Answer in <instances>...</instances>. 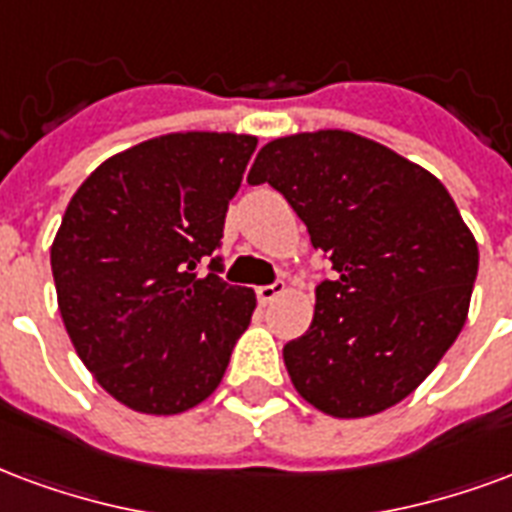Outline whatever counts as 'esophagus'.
Masks as SVG:
<instances>
[{
  "label": "esophagus",
  "mask_w": 512,
  "mask_h": 512,
  "mask_svg": "<svg viewBox=\"0 0 512 512\" xmlns=\"http://www.w3.org/2000/svg\"><path fill=\"white\" fill-rule=\"evenodd\" d=\"M282 293H285V282H271V285L257 287V301H260V304H271V301L279 298Z\"/></svg>",
  "instance_id": "obj_1"
}]
</instances>
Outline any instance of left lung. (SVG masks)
I'll return each mask as SVG.
<instances>
[{
    "instance_id": "left-lung-1",
    "label": "left lung",
    "mask_w": 512,
    "mask_h": 512,
    "mask_svg": "<svg viewBox=\"0 0 512 512\" xmlns=\"http://www.w3.org/2000/svg\"><path fill=\"white\" fill-rule=\"evenodd\" d=\"M249 184H271L336 279L309 331L285 344L295 391L333 418H366L426 380L467 320L478 244L439 179L342 130L266 143Z\"/></svg>"
}]
</instances>
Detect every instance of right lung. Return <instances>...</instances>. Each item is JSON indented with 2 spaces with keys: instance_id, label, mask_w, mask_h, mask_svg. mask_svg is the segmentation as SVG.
Wrapping results in <instances>:
<instances>
[{
  "instance_id": "1",
  "label": "right lung",
  "mask_w": 512,
  "mask_h": 512,
  "mask_svg": "<svg viewBox=\"0 0 512 512\" xmlns=\"http://www.w3.org/2000/svg\"><path fill=\"white\" fill-rule=\"evenodd\" d=\"M255 146L230 132L146 140L102 162L64 211L51 246L64 328L130 410L208 399L252 320L255 293L219 276L217 249Z\"/></svg>"
}]
</instances>
